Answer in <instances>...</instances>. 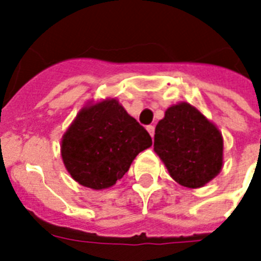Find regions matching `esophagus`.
Segmentation results:
<instances>
[{"instance_id": "34e87169", "label": "esophagus", "mask_w": 261, "mask_h": 261, "mask_svg": "<svg viewBox=\"0 0 261 261\" xmlns=\"http://www.w3.org/2000/svg\"><path fill=\"white\" fill-rule=\"evenodd\" d=\"M146 128H147V131H149V134H150L151 137H154V126H151L150 124V126H147Z\"/></svg>"}]
</instances>
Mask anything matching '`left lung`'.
Returning a JSON list of instances; mask_svg holds the SVG:
<instances>
[{
    "instance_id": "obj_1",
    "label": "left lung",
    "mask_w": 261,
    "mask_h": 261,
    "mask_svg": "<svg viewBox=\"0 0 261 261\" xmlns=\"http://www.w3.org/2000/svg\"><path fill=\"white\" fill-rule=\"evenodd\" d=\"M154 151L174 181L188 188L203 187L222 169V134L188 102L165 111L155 126Z\"/></svg>"
}]
</instances>
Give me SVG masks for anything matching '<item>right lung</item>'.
Masks as SVG:
<instances>
[{
    "label": "right lung",
    "mask_w": 261,
    "mask_h": 261,
    "mask_svg": "<svg viewBox=\"0 0 261 261\" xmlns=\"http://www.w3.org/2000/svg\"><path fill=\"white\" fill-rule=\"evenodd\" d=\"M151 137L116 98L85 106L62 137L67 172L92 190L112 187L131 163L151 146Z\"/></svg>",
    "instance_id": "1"
}]
</instances>
